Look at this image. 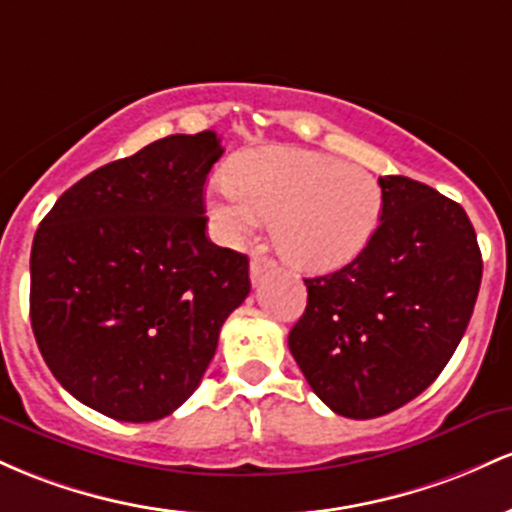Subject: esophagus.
Listing matches in <instances>:
<instances>
[{
  "label": "esophagus",
  "mask_w": 512,
  "mask_h": 512,
  "mask_svg": "<svg viewBox=\"0 0 512 512\" xmlns=\"http://www.w3.org/2000/svg\"><path fill=\"white\" fill-rule=\"evenodd\" d=\"M268 268H273V261L271 258H266V256H258V254H254L251 256V263H249V271H251V280H256L261 278L263 273L268 271Z\"/></svg>",
  "instance_id": "1"
}]
</instances>
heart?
Segmentation results:
<instances>
[{
  "mask_svg": "<svg viewBox=\"0 0 512 512\" xmlns=\"http://www.w3.org/2000/svg\"><path fill=\"white\" fill-rule=\"evenodd\" d=\"M382 205L370 171L302 147L249 152L208 200L222 237L244 239L258 220H271L278 254L312 273L353 261L375 237Z\"/></svg>",
  "mask_w": 512,
  "mask_h": 512,
  "instance_id": "heart-1",
  "label": "heart"
}]
</instances>
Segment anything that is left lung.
Segmentation results:
<instances>
[{
  "label": "left lung",
  "mask_w": 512,
  "mask_h": 512,
  "mask_svg": "<svg viewBox=\"0 0 512 512\" xmlns=\"http://www.w3.org/2000/svg\"><path fill=\"white\" fill-rule=\"evenodd\" d=\"M382 220L348 266L307 278L287 336L314 394L346 418H377L433 384L472 319L481 251L467 212L421 181L382 176Z\"/></svg>",
  "instance_id": "obj_1"
}]
</instances>
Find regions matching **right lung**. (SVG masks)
I'll return each instance as SVG.
<instances>
[{"label":"right lung","mask_w":512,"mask_h":512,"mask_svg":"<svg viewBox=\"0 0 512 512\" xmlns=\"http://www.w3.org/2000/svg\"><path fill=\"white\" fill-rule=\"evenodd\" d=\"M217 132L169 135L57 198L31 249V326L55 380L89 409L159 421L195 392L249 258L205 237Z\"/></svg>","instance_id":"1"}]
</instances>
